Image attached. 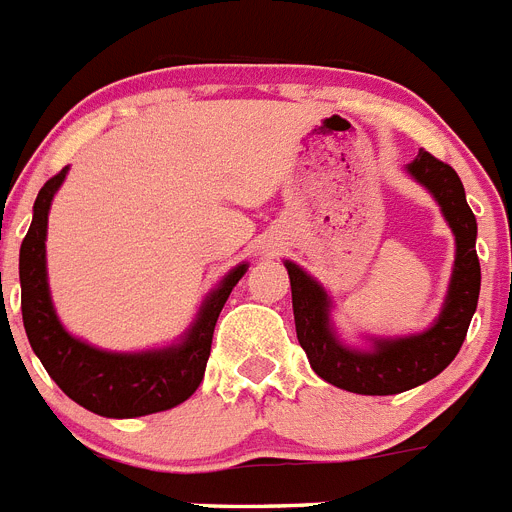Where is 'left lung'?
Listing matches in <instances>:
<instances>
[{
    "instance_id": "left-lung-1",
    "label": "left lung",
    "mask_w": 512,
    "mask_h": 512,
    "mask_svg": "<svg viewBox=\"0 0 512 512\" xmlns=\"http://www.w3.org/2000/svg\"><path fill=\"white\" fill-rule=\"evenodd\" d=\"M405 171L428 189L456 241L449 292L428 328L410 336H364L366 346H351L333 325V300L323 284L295 261H284L292 284L297 341L305 348L312 372L356 395H397L438 377L459 354L477 310L482 282L474 248L477 220L467 205L459 174L428 151H420Z\"/></svg>"
}]
</instances>
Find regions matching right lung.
I'll list each match as a JSON object with an SVG mask.
<instances>
[{
	"mask_svg": "<svg viewBox=\"0 0 512 512\" xmlns=\"http://www.w3.org/2000/svg\"><path fill=\"white\" fill-rule=\"evenodd\" d=\"M66 174L69 166L48 179L38 192L33 223L20 248L22 323L27 341L53 382L81 408L102 418H140L176 408L200 387L210 359L217 315L235 284L248 271V264L243 261L233 266L217 287L207 292L192 325L169 346L146 351H104L81 341L63 328L53 307L45 261L48 212Z\"/></svg>",
	"mask_w": 512,
	"mask_h": 512,
	"instance_id": "add662e5",
	"label": "right lung"
}]
</instances>
